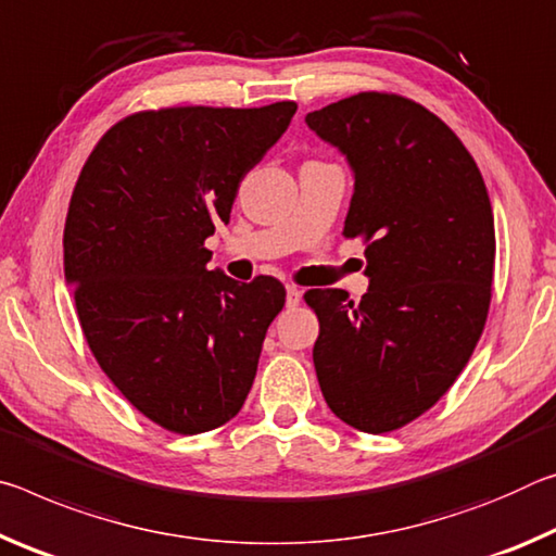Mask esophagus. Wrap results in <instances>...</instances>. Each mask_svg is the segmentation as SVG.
I'll use <instances>...</instances> for the list:
<instances>
[{
	"mask_svg": "<svg viewBox=\"0 0 556 556\" xmlns=\"http://www.w3.org/2000/svg\"><path fill=\"white\" fill-rule=\"evenodd\" d=\"M286 303H288V307H295V305H300V300H303V290H300L298 286H286Z\"/></svg>",
	"mask_w": 556,
	"mask_h": 556,
	"instance_id": "esophagus-1",
	"label": "esophagus"
}]
</instances>
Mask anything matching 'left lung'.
Listing matches in <instances>:
<instances>
[{"label":"left lung","instance_id":"obj_1","mask_svg":"<svg viewBox=\"0 0 556 556\" xmlns=\"http://www.w3.org/2000/svg\"><path fill=\"white\" fill-rule=\"evenodd\" d=\"M348 154L344 239H362L369 293L307 290L320 320L313 362L332 414L389 433L453 387L485 330L495 222L483 175L429 108L364 90L305 117Z\"/></svg>","mask_w":556,"mask_h":556}]
</instances>
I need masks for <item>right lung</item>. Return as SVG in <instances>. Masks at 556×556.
Listing matches in <instances>:
<instances>
[{
	"label": "right lung",
	"mask_w": 556,
	"mask_h": 556,
	"mask_svg": "<svg viewBox=\"0 0 556 556\" xmlns=\"http://www.w3.org/2000/svg\"><path fill=\"white\" fill-rule=\"evenodd\" d=\"M295 111H138L96 142L73 187L63 268L80 330L115 389L165 431L218 429L249 396L286 288L208 270L204 241Z\"/></svg>",
	"instance_id": "right-lung-1"
}]
</instances>
